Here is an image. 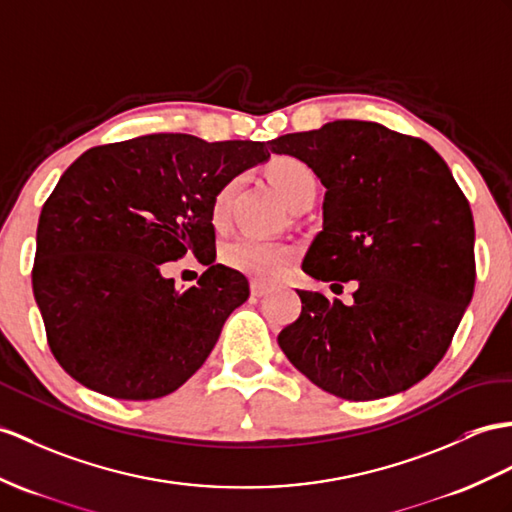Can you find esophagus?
<instances>
[{"label": "esophagus", "mask_w": 512, "mask_h": 512, "mask_svg": "<svg viewBox=\"0 0 512 512\" xmlns=\"http://www.w3.org/2000/svg\"><path fill=\"white\" fill-rule=\"evenodd\" d=\"M249 291H252V297H254V299H260V297L269 295V286L260 284V282H252V286H249Z\"/></svg>", "instance_id": "esophagus-1"}]
</instances>
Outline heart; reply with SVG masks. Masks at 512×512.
I'll return each mask as SVG.
<instances>
[{
  "label": "heart",
  "instance_id": "1",
  "mask_svg": "<svg viewBox=\"0 0 512 512\" xmlns=\"http://www.w3.org/2000/svg\"><path fill=\"white\" fill-rule=\"evenodd\" d=\"M269 178L276 184V189L284 197L286 204L297 202L299 197L308 191L317 189V176L304 160L295 156H278L271 160L269 165ZM234 191V182L223 184L213 197V206H210V217L215 223H223L228 217L230 197ZM295 258V249L289 243H269L258 241L252 236H234L221 247V260L230 269L241 271L249 278L256 280H276L280 273L291 265Z\"/></svg>",
  "mask_w": 512,
  "mask_h": 512
}]
</instances>
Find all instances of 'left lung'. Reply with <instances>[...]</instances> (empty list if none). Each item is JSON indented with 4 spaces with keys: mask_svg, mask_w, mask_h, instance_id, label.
<instances>
[{
    "mask_svg": "<svg viewBox=\"0 0 512 512\" xmlns=\"http://www.w3.org/2000/svg\"><path fill=\"white\" fill-rule=\"evenodd\" d=\"M269 147L326 186L302 269L358 284L352 306L297 291L302 313L278 334L282 352L343 400L410 389L445 356L476 284L473 217L450 167L426 141L373 121H332Z\"/></svg>",
    "mask_w": 512,
    "mask_h": 512,
    "instance_id": "1",
    "label": "left lung"
}]
</instances>
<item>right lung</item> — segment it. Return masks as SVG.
<instances>
[{"instance_id": "add662e5", "label": "right lung", "mask_w": 512, "mask_h": 512, "mask_svg": "<svg viewBox=\"0 0 512 512\" xmlns=\"http://www.w3.org/2000/svg\"><path fill=\"white\" fill-rule=\"evenodd\" d=\"M269 158L258 141L147 134L91 147L62 173L36 230L34 299L47 343L73 380L115 400H158L204 365L249 297L215 265L213 197ZM193 251L211 267L178 292L161 276Z\"/></svg>"}]
</instances>
